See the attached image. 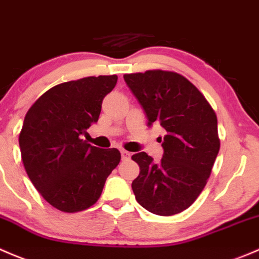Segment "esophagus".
Masks as SVG:
<instances>
[{
  "label": "esophagus",
  "instance_id": "obj_1",
  "mask_svg": "<svg viewBox=\"0 0 259 259\" xmlns=\"http://www.w3.org/2000/svg\"><path fill=\"white\" fill-rule=\"evenodd\" d=\"M121 157H122V159H123V161H127V159L131 158V153H130V152L124 151V149H121Z\"/></svg>",
  "mask_w": 259,
  "mask_h": 259
}]
</instances>
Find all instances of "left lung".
<instances>
[{"mask_svg": "<svg viewBox=\"0 0 259 259\" xmlns=\"http://www.w3.org/2000/svg\"><path fill=\"white\" fill-rule=\"evenodd\" d=\"M123 78L148 126L159 123L166 131L161 161L146 152L132 156L140 166L133 193L154 214H177L196 201L208 180L220 151L217 116L196 86L175 72L147 71Z\"/></svg>", "mask_w": 259, "mask_h": 259, "instance_id": "obj_1", "label": "left lung"}]
</instances>
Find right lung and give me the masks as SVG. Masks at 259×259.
<instances>
[{
    "instance_id": "right-lung-1",
    "label": "right lung",
    "mask_w": 259,
    "mask_h": 259,
    "mask_svg": "<svg viewBox=\"0 0 259 259\" xmlns=\"http://www.w3.org/2000/svg\"><path fill=\"white\" fill-rule=\"evenodd\" d=\"M116 83L113 74L57 84L26 114L18 138L23 166L55 208L72 213L95 204L121 161L117 148L102 149L81 140L97 123L103 98Z\"/></svg>"
}]
</instances>
